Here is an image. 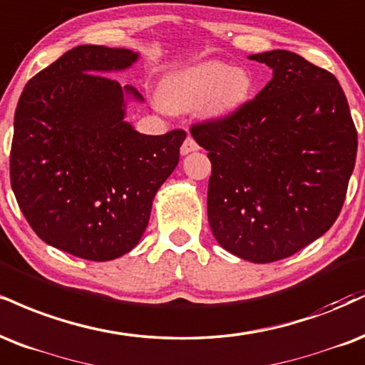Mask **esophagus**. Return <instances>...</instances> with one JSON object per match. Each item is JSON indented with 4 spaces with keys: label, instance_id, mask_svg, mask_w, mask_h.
Returning a JSON list of instances; mask_svg holds the SVG:
<instances>
[{
    "label": "esophagus",
    "instance_id": "34e87169",
    "mask_svg": "<svg viewBox=\"0 0 365 365\" xmlns=\"http://www.w3.org/2000/svg\"><path fill=\"white\" fill-rule=\"evenodd\" d=\"M197 149H199V144L195 143L192 135H187V139L183 140L182 148H180V153H182V155H188V153L197 151Z\"/></svg>",
    "mask_w": 365,
    "mask_h": 365
}]
</instances>
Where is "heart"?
<instances>
[{
  "mask_svg": "<svg viewBox=\"0 0 365 365\" xmlns=\"http://www.w3.org/2000/svg\"><path fill=\"white\" fill-rule=\"evenodd\" d=\"M253 81L247 69L222 63H204L170 76L165 81L163 103L171 110L200 107L209 117H225L250 98Z\"/></svg>",
  "mask_w": 365,
  "mask_h": 365,
  "instance_id": "1",
  "label": "heart"
}]
</instances>
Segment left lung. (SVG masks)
Returning <instances> with one entry per match:
<instances>
[{
	"instance_id": "1",
	"label": "left lung",
	"mask_w": 365,
	"mask_h": 365,
	"mask_svg": "<svg viewBox=\"0 0 365 365\" xmlns=\"http://www.w3.org/2000/svg\"><path fill=\"white\" fill-rule=\"evenodd\" d=\"M248 59L272 80L238 110L190 127L212 163L207 217L217 243L255 263L291 257L340 214L357 130L340 83L289 51Z\"/></svg>"
}]
</instances>
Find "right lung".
Instances as JSON below:
<instances>
[{
    "mask_svg": "<svg viewBox=\"0 0 365 365\" xmlns=\"http://www.w3.org/2000/svg\"><path fill=\"white\" fill-rule=\"evenodd\" d=\"M129 49L78 46L37 73L15 110L10 180L35 235L93 262L139 243L158 188L187 133L146 135L125 122L133 86L103 76L138 61Z\"/></svg>",
    "mask_w": 365,
    "mask_h": 365,
    "instance_id": "obj_1",
    "label": "right lung"
}]
</instances>
